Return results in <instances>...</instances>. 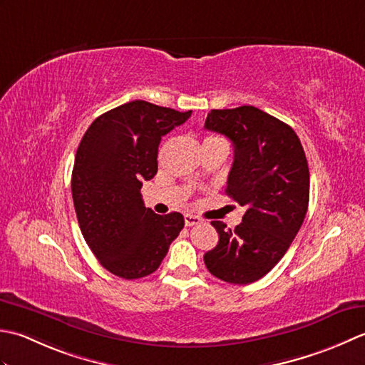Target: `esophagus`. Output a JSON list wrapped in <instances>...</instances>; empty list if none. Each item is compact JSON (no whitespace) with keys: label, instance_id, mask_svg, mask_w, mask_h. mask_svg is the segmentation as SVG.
Returning a JSON list of instances; mask_svg holds the SVG:
<instances>
[{"label":"esophagus","instance_id":"obj_1","mask_svg":"<svg viewBox=\"0 0 365 365\" xmlns=\"http://www.w3.org/2000/svg\"><path fill=\"white\" fill-rule=\"evenodd\" d=\"M202 222V219L197 217V215H192V214H184V224L185 227H192V225H197Z\"/></svg>","mask_w":365,"mask_h":365}]
</instances>
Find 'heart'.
I'll return each instance as SVG.
<instances>
[{
  "label": "heart",
  "mask_w": 365,
  "mask_h": 365,
  "mask_svg": "<svg viewBox=\"0 0 365 365\" xmlns=\"http://www.w3.org/2000/svg\"><path fill=\"white\" fill-rule=\"evenodd\" d=\"M207 138H219V137H207ZM207 138H205V140H207Z\"/></svg>",
  "instance_id": "heart-1"
}]
</instances>
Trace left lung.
<instances>
[{"label": "left lung", "instance_id": "left-lung-1", "mask_svg": "<svg viewBox=\"0 0 365 365\" xmlns=\"http://www.w3.org/2000/svg\"><path fill=\"white\" fill-rule=\"evenodd\" d=\"M205 128L232 140L235 160L225 192L247 207L235 230L211 222L219 242L205 254V264L228 284H252L280 262L306 217V153L288 124L252 106L211 110Z\"/></svg>", "mask_w": 365, "mask_h": 365}]
</instances>
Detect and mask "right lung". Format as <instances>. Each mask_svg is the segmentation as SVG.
<instances>
[{"mask_svg": "<svg viewBox=\"0 0 365 365\" xmlns=\"http://www.w3.org/2000/svg\"><path fill=\"white\" fill-rule=\"evenodd\" d=\"M190 115L132 101L96 118L80 141L71 184L78 225L99 263L118 277L153 274L184 227L182 214L146 207L140 189L158 173L162 137Z\"/></svg>", "mask_w": 365, "mask_h": 365, "instance_id": "right-lung-1", "label": "right lung"}]
</instances>
